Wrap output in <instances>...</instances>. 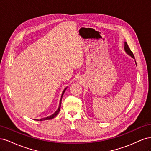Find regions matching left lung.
Wrapping results in <instances>:
<instances>
[{
    "label": "left lung",
    "mask_w": 151,
    "mask_h": 151,
    "mask_svg": "<svg viewBox=\"0 0 151 151\" xmlns=\"http://www.w3.org/2000/svg\"><path fill=\"white\" fill-rule=\"evenodd\" d=\"M124 50H125V52L128 55H130L131 57H132V58L135 59L133 53L132 52V51L130 50V49L129 48V46H128V45H127V43L126 42H125V43H124ZM135 63H136V61H135ZM136 65H137V63H136Z\"/></svg>",
    "instance_id": "obj_1"
}]
</instances>
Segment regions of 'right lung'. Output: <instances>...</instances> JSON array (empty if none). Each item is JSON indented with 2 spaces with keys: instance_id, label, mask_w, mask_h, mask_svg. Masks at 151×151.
Listing matches in <instances>:
<instances>
[{
  "instance_id": "obj_1",
  "label": "right lung",
  "mask_w": 151,
  "mask_h": 151,
  "mask_svg": "<svg viewBox=\"0 0 151 151\" xmlns=\"http://www.w3.org/2000/svg\"><path fill=\"white\" fill-rule=\"evenodd\" d=\"M67 88H68V87H66V88H65L64 89H63V92H62V95H61V98H60V103H59V106H58V109H57V111H56L54 113H53L52 115L48 116H47V117H45V118H41V119H35V120H38V121H43V120H51V119H52V118H53L55 117V116L58 115V113H59V111H60V106H61V103H62V98L63 96V94H64L65 91V90L67 89Z\"/></svg>"
}]
</instances>
